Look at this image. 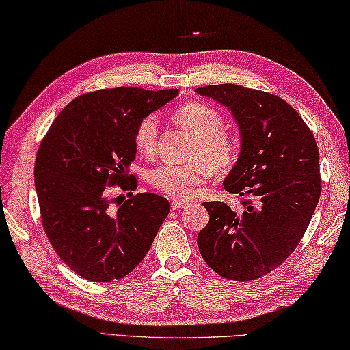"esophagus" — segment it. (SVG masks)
I'll use <instances>...</instances> for the list:
<instances>
[{
  "mask_svg": "<svg viewBox=\"0 0 350 350\" xmlns=\"http://www.w3.org/2000/svg\"><path fill=\"white\" fill-rule=\"evenodd\" d=\"M170 207H172V210H181V208L189 207V202L181 201V200H174L170 202Z\"/></svg>",
  "mask_w": 350,
  "mask_h": 350,
  "instance_id": "1",
  "label": "esophagus"
}]
</instances>
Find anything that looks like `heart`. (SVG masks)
I'll list each match as a JSON object with an SVG mask.
<instances>
[{
    "label": "heart",
    "instance_id": "b5f03b06",
    "mask_svg": "<svg viewBox=\"0 0 350 350\" xmlns=\"http://www.w3.org/2000/svg\"><path fill=\"white\" fill-rule=\"evenodd\" d=\"M176 126L195 138L189 164H160L148 172V181L154 189L172 198H189L207 180L210 169L224 170L232 166L237 157V142L227 134L226 122L219 111L200 102L183 105L174 113ZM135 146L143 155L152 154L158 140V122L148 116L138 122L134 134ZM206 164L204 165L203 163Z\"/></svg>",
    "mask_w": 350,
    "mask_h": 350
}]
</instances>
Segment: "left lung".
<instances>
[{
    "label": "left lung",
    "instance_id": "8db88e82",
    "mask_svg": "<svg viewBox=\"0 0 350 350\" xmlns=\"http://www.w3.org/2000/svg\"><path fill=\"white\" fill-rule=\"evenodd\" d=\"M195 91L232 111L241 152L224 189L250 198L242 212L221 201L204 202L210 221L198 234V248L222 278H262L294 252L317 207V143L297 111L278 96L234 83Z\"/></svg>",
    "mask_w": 350,
    "mask_h": 350
}]
</instances>
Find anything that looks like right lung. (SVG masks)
Listing matches in <instances>:
<instances>
[{"instance_id":"obj_1","label":"right lung","mask_w":350,"mask_h":350,"mask_svg":"<svg viewBox=\"0 0 350 350\" xmlns=\"http://www.w3.org/2000/svg\"><path fill=\"white\" fill-rule=\"evenodd\" d=\"M178 90L133 87L98 90L76 97L45 134L35 161L41 219L59 257L81 278L111 282L140 263L163 221L169 201L155 193L133 195L128 175L137 146L135 128ZM131 189L128 200L109 189Z\"/></svg>"}]
</instances>
